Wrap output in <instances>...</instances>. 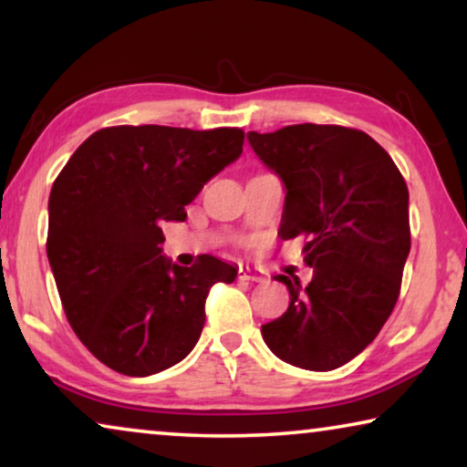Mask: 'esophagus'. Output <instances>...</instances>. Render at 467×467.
I'll return each instance as SVG.
<instances>
[{"instance_id":"34e87169","label":"esophagus","mask_w":467,"mask_h":467,"mask_svg":"<svg viewBox=\"0 0 467 467\" xmlns=\"http://www.w3.org/2000/svg\"><path fill=\"white\" fill-rule=\"evenodd\" d=\"M240 280H248V283H264L265 276H264V272L254 270V267L242 265L240 267Z\"/></svg>"}]
</instances>
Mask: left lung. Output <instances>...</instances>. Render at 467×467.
<instances>
[{"label":"left lung","instance_id":"8db88e82","mask_svg":"<svg viewBox=\"0 0 467 467\" xmlns=\"http://www.w3.org/2000/svg\"><path fill=\"white\" fill-rule=\"evenodd\" d=\"M246 138L285 187L278 235H306L312 267L306 286L274 276L289 289V308L261 325V336L278 359L329 372L379 336L398 302L410 253L408 187L359 130L304 123Z\"/></svg>","mask_w":467,"mask_h":467}]
</instances>
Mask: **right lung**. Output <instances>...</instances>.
Wrapping results in <instances>:
<instances>
[{"label": "right lung", "mask_w": 467, "mask_h": 467, "mask_svg": "<svg viewBox=\"0 0 467 467\" xmlns=\"http://www.w3.org/2000/svg\"><path fill=\"white\" fill-rule=\"evenodd\" d=\"M244 131L120 125L82 142L48 197L47 254L80 342L114 372L150 376L200 340L214 283L238 267L165 257L163 223L187 219L210 178L242 155Z\"/></svg>", "instance_id": "right-lung-1"}]
</instances>
